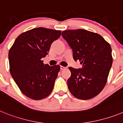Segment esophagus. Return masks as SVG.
Returning a JSON list of instances; mask_svg holds the SVG:
<instances>
[{
    "label": "esophagus",
    "instance_id": "obj_1",
    "mask_svg": "<svg viewBox=\"0 0 123 123\" xmlns=\"http://www.w3.org/2000/svg\"><path fill=\"white\" fill-rule=\"evenodd\" d=\"M66 67H63V66H61L60 67V69H62V70H63V69H66Z\"/></svg>",
    "mask_w": 123,
    "mask_h": 123
}]
</instances>
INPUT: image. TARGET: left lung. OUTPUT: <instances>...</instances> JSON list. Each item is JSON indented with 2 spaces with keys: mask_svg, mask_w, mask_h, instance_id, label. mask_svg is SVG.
Wrapping results in <instances>:
<instances>
[{
  "mask_svg": "<svg viewBox=\"0 0 123 123\" xmlns=\"http://www.w3.org/2000/svg\"><path fill=\"white\" fill-rule=\"evenodd\" d=\"M62 36L72 49L74 60L82 65L79 69L69 67V92L79 99H91L103 90L107 81L113 63L110 45L100 34L85 29L67 30Z\"/></svg>",
  "mask_w": 123,
  "mask_h": 123,
  "instance_id": "8db88e82",
  "label": "left lung"
}]
</instances>
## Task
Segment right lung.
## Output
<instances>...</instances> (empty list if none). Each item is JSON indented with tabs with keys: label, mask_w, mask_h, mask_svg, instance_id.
I'll list each match as a JSON object with an SVG mask.
<instances>
[{
	"label": "right lung",
	"mask_w": 123,
	"mask_h": 123,
	"mask_svg": "<svg viewBox=\"0 0 123 123\" xmlns=\"http://www.w3.org/2000/svg\"><path fill=\"white\" fill-rule=\"evenodd\" d=\"M62 31L37 28L18 36L8 52L10 72L23 94L31 99L41 100L50 94L60 69L50 67L42 58Z\"/></svg>",
	"instance_id": "1"
}]
</instances>
